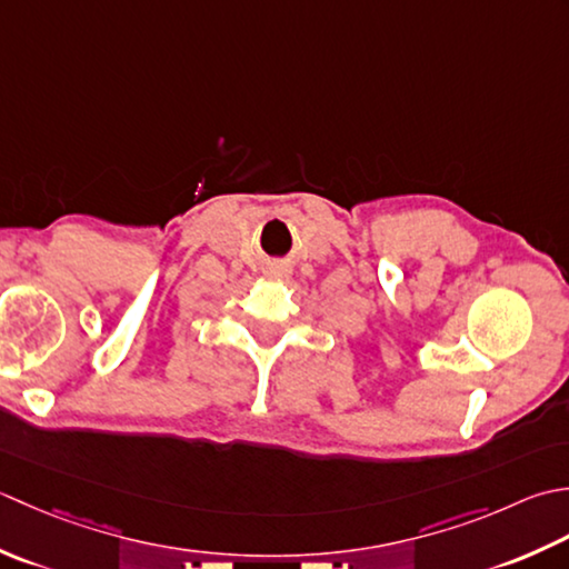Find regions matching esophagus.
Segmentation results:
<instances>
[{"label": "esophagus", "mask_w": 569, "mask_h": 569, "mask_svg": "<svg viewBox=\"0 0 569 569\" xmlns=\"http://www.w3.org/2000/svg\"><path fill=\"white\" fill-rule=\"evenodd\" d=\"M268 274L274 277V280H287V277L292 274V268H287L284 262H274V264H270V268H268Z\"/></svg>", "instance_id": "esophagus-1"}]
</instances>
